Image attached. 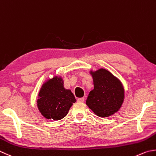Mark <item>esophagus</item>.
<instances>
[{"label": "esophagus", "mask_w": 156, "mask_h": 156, "mask_svg": "<svg viewBox=\"0 0 156 156\" xmlns=\"http://www.w3.org/2000/svg\"><path fill=\"white\" fill-rule=\"evenodd\" d=\"M84 101H85V98H79L78 99H77V101L78 102H84Z\"/></svg>", "instance_id": "1"}]
</instances>
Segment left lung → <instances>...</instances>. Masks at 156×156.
<instances>
[{
    "label": "left lung",
    "instance_id": "8db88e82",
    "mask_svg": "<svg viewBox=\"0 0 156 156\" xmlns=\"http://www.w3.org/2000/svg\"><path fill=\"white\" fill-rule=\"evenodd\" d=\"M94 89L86 100V105L97 116L107 117L117 113L124 101L125 91L119 79L108 70L101 68L90 70Z\"/></svg>",
    "mask_w": 156,
    "mask_h": 156
}]
</instances>
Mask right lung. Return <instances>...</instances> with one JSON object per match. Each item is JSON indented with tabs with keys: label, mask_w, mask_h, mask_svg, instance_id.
I'll use <instances>...</instances> for the list:
<instances>
[{
	"label": "right lung",
	"mask_w": 156,
	"mask_h": 156,
	"mask_svg": "<svg viewBox=\"0 0 156 156\" xmlns=\"http://www.w3.org/2000/svg\"><path fill=\"white\" fill-rule=\"evenodd\" d=\"M37 97V105L41 114L46 119L55 121L64 118L76 102L71 90L64 88L62 76L47 79Z\"/></svg>",
	"instance_id": "1"
}]
</instances>
